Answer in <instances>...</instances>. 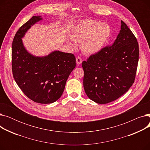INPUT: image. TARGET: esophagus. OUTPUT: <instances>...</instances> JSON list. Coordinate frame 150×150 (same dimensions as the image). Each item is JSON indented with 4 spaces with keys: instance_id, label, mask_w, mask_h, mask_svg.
<instances>
[{
    "instance_id": "34e87169",
    "label": "esophagus",
    "mask_w": 150,
    "mask_h": 150,
    "mask_svg": "<svg viewBox=\"0 0 150 150\" xmlns=\"http://www.w3.org/2000/svg\"><path fill=\"white\" fill-rule=\"evenodd\" d=\"M76 62L78 65H80L81 64L82 62V59L80 57H77L76 58Z\"/></svg>"
}]
</instances>
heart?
<instances>
[{
    "instance_id": "b5f03b06",
    "label": "heart",
    "mask_w": 150,
    "mask_h": 150,
    "mask_svg": "<svg viewBox=\"0 0 150 150\" xmlns=\"http://www.w3.org/2000/svg\"><path fill=\"white\" fill-rule=\"evenodd\" d=\"M111 35V27L107 23L84 20L74 29L69 43L76 45L82 42V49L87 54L96 53L103 48Z\"/></svg>"
}]
</instances>
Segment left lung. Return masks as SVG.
Masks as SVG:
<instances>
[{
  "instance_id": "1",
  "label": "left lung",
  "mask_w": 150,
  "mask_h": 150,
  "mask_svg": "<svg viewBox=\"0 0 150 150\" xmlns=\"http://www.w3.org/2000/svg\"><path fill=\"white\" fill-rule=\"evenodd\" d=\"M139 57L137 39L122 21L121 29L113 44L82 62L86 95L98 104H106L120 97L134 81Z\"/></svg>"
}]
</instances>
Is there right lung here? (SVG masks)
Here are the masks:
<instances>
[{
  "label": "right lung",
  "instance_id": "add662e5",
  "mask_svg": "<svg viewBox=\"0 0 150 150\" xmlns=\"http://www.w3.org/2000/svg\"><path fill=\"white\" fill-rule=\"evenodd\" d=\"M42 20L41 16H34L16 33L12 44V71L15 81L28 98L38 103L49 104L62 96L76 59L74 54L59 50L36 57L26 50L22 38Z\"/></svg>",
  "mask_w": 150,
  "mask_h": 150
}]
</instances>
